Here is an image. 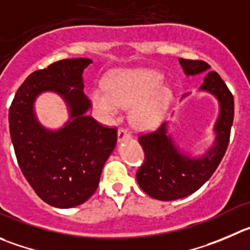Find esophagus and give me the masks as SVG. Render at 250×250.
<instances>
[{
    "mask_svg": "<svg viewBox=\"0 0 250 250\" xmlns=\"http://www.w3.org/2000/svg\"><path fill=\"white\" fill-rule=\"evenodd\" d=\"M129 137H131V134H130L129 130L125 129V127H120V129H119V131H118L119 141H123V140L129 139Z\"/></svg>",
    "mask_w": 250,
    "mask_h": 250,
    "instance_id": "34e87169",
    "label": "esophagus"
}]
</instances>
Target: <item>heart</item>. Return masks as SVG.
Here are the masks:
<instances>
[{
  "label": "heart",
  "mask_w": 250,
  "mask_h": 250,
  "mask_svg": "<svg viewBox=\"0 0 250 250\" xmlns=\"http://www.w3.org/2000/svg\"><path fill=\"white\" fill-rule=\"evenodd\" d=\"M162 83L163 76L154 70L121 71L108 81L106 88H94L92 101L108 118L118 115L121 106H132V125L154 129L165 120L172 102V92Z\"/></svg>",
  "instance_id": "obj_1"
}]
</instances>
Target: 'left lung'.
I'll return each mask as SVG.
<instances>
[{"label":"left lung","instance_id":"left-lung-1","mask_svg":"<svg viewBox=\"0 0 250 250\" xmlns=\"http://www.w3.org/2000/svg\"><path fill=\"white\" fill-rule=\"evenodd\" d=\"M179 62L188 76L210 68L203 60L179 59ZM200 89L210 92L220 101L215 146L201 158H189L174 148L172 140L167 136L166 124L154 131L140 135L139 142L144 148L145 159L137 170L136 179L151 198L172 201L195 192L210 179L227 151L234 116L233 94L216 71L208 72Z\"/></svg>","mask_w":250,"mask_h":250}]
</instances>
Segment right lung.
Segmentation results:
<instances>
[{"label": "right lung", "instance_id": "right-lung-1", "mask_svg": "<svg viewBox=\"0 0 250 250\" xmlns=\"http://www.w3.org/2000/svg\"><path fill=\"white\" fill-rule=\"evenodd\" d=\"M91 59H65L30 73L11 106L9 134L17 162L42 200L60 208H75L96 192L104 163L118 139L109 127L87 115L82 73ZM52 90L68 102L71 120L58 132L40 126L32 113L38 94Z\"/></svg>", "mask_w": 250, "mask_h": 250}]
</instances>
